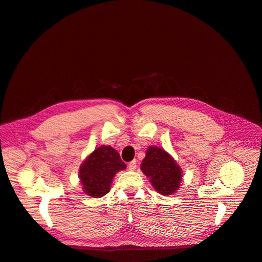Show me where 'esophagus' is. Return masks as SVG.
I'll return each mask as SVG.
<instances>
[{"mask_svg": "<svg viewBox=\"0 0 262 262\" xmlns=\"http://www.w3.org/2000/svg\"><path fill=\"white\" fill-rule=\"evenodd\" d=\"M128 167H129L130 171H134V169L137 168V161H136V160L131 161L130 163H129V165H128Z\"/></svg>", "mask_w": 262, "mask_h": 262, "instance_id": "34e87169", "label": "esophagus"}]
</instances>
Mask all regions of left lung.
Instances as JSON below:
<instances>
[{"instance_id":"1","label":"left lung","mask_w":262,"mask_h":262,"mask_svg":"<svg viewBox=\"0 0 262 262\" xmlns=\"http://www.w3.org/2000/svg\"><path fill=\"white\" fill-rule=\"evenodd\" d=\"M141 169L150 178L153 187L162 195H172L179 188L182 171L173 158L157 146L147 148Z\"/></svg>"}]
</instances>
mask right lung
Here are the masks:
<instances>
[{"mask_svg": "<svg viewBox=\"0 0 262 262\" xmlns=\"http://www.w3.org/2000/svg\"><path fill=\"white\" fill-rule=\"evenodd\" d=\"M126 167L120 154L111 146L102 145L91 153L79 169L84 193L102 197L110 190V184L117 172Z\"/></svg>", "mask_w": 262, "mask_h": 262, "instance_id": "right-lung-1", "label": "right lung"}]
</instances>
